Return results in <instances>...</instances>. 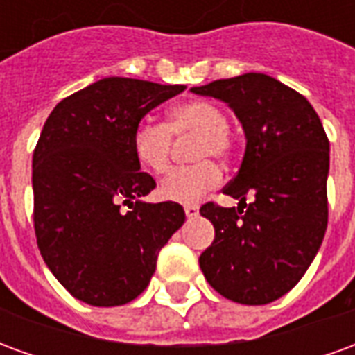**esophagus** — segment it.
I'll return each mask as SVG.
<instances>
[{
  "instance_id": "34e87169",
  "label": "esophagus",
  "mask_w": 355,
  "mask_h": 355,
  "mask_svg": "<svg viewBox=\"0 0 355 355\" xmlns=\"http://www.w3.org/2000/svg\"><path fill=\"white\" fill-rule=\"evenodd\" d=\"M184 213L188 218H193V216H198V213H200V207L198 205H186Z\"/></svg>"
}]
</instances>
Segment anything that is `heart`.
I'll return each mask as SVG.
<instances>
[{
  "instance_id": "b5f03b06",
  "label": "heart",
  "mask_w": 355,
  "mask_h": 355,
  "mask_svg": "<svg viewBox=\"0 0 355 355\" xmlns=\"http://www.w3.org/2000/svg\"><path fill=\"white\" fill-rule=\"evenodd\" d=\"M173 137H196L192 159L196 165L171 173L159 186L163 200L175 203H196L209 190H213L220 173L215 163L205 162L215 157L226 162L234 150V139L228 131V117L223 108L209 101H188L169 110L167 123L140 121L132 132V154L140 167L162 175L169 167Z\"/></svg>"
}]
</instances>
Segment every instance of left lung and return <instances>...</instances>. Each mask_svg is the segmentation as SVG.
<instances>
[{
    "label": "left lung",
    "mask_w": 355,
    "mask_h": 355,
    "mask_svg": "<svg viewBox=\"0 0 355 355\" xmlns=\"http://www.w3.org/2000/svg\"><path fill=\"white\" fill-rule=\"evenodd\" d=\"M192 93L228 104L245 132L238 175L224 188L247 209L205 203L215 239L200 257L209 285L228 300L259 306L289 293L327 230L329 140L312 104L266 73L216 80Z\"/></svg>",
    "instance_id": "left-lung-1"
}]
</instances>
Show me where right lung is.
Here are the masks:
<instances>
[{
    "label": "right lung",
    "instance_id": "obj_1",
    "mask_svg": "<svg viewBox=\"0 0 355 355\" xmlns=\"http://www.w3.org/2000/svg\"><path fill=\"white\" fill-rule=\"evenodd\" d=\"M184 89L104 78L58 102L43 125L32 159L37 247L85 304L108 308L139 297L162 247L184 224L175 201L142 200L155 180L132 154L140 119Z\"/></svg>",
    "mask_w": 355,
    "mask_h": 355
}]
</instances>
